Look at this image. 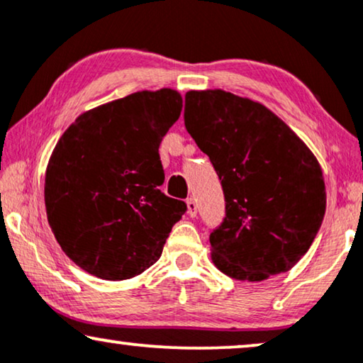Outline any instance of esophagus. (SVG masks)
<instances>
[{"instance_id": "obj_1", "label": "esophagus", "mask_w": 363, "mask_h": 363, "mask_svg": "<svg viewBox=\"0 0 363 363\" xmlns=\"http://www.w3.org/2000/svg\"><path fill=\"white\" fill-rule=\"evenodd\" d=\"M186 213L190 215V218H195L196 213H198V205L196 201L193 200V198H188L186 200Z\"/></svg>"}]
</instances>
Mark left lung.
<instances>
[{
	"label": "left lung",
	"mask_w": 363,
	"mask_h": 363,
	"mask_svg": "<svg viewBox=\"0 0 363 363\" xmlns=\"http://www.w3.org/2000/svg\"><path fill=\"white\" fill-rule=\"evenodd\" d=\"M185 127L225 193L226 215L210 233L215 266L251 282L289 271L325 215L314 153L269 108L220 89L186 92Z\"/></svg>",
	"instance_id": "1"
}]
</instances>
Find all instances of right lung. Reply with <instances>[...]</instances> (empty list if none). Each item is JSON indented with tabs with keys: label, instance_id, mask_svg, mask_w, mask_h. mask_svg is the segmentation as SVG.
Segmentation results:
<instances>
[{
	"label": "right lung",
	"instance_id": "add662e5",
	"mask_svg": "<svg viewBox=\"0 0 363 363\" xmlns=\"http://www.w3.org/2000/svg\"><path fill=\"white\" fill-rule=\"evenodd\" d=\"M173 89L142 91L84 112L46 170L48 221L62 251L101 279L142 274L160 259L186 203L162 193L158 155L182 112Z\"/></svg>",
	"mask_w": 363,
	"mask_h": 363
}]
</instances>
